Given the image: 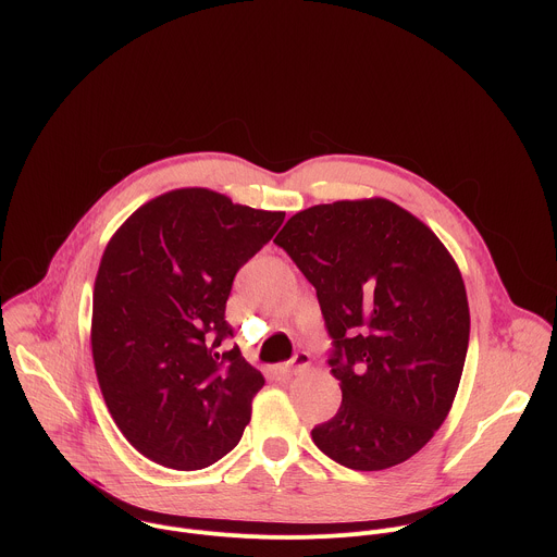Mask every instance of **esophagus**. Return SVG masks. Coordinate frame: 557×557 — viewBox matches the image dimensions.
Returning <instances> with one entry per match:
<instances>
[{
    "instance_id": "obj_1",
    "label": "esophagus",
    "mask_w": 557,
    "mask_h": 557,
    "mask_svg": "<svg viewBox=\"0 0 557 557\" xmlns=\"http://www.w3.org/2000/svg\"><path fill=\"white\" fill-rule=\"evenodd\" d=\"M308 366H310V355H308V352H297L290 361H286V363L282 366V372H284V374H297V372L306 370Z\"/></svg>"
}]
</instances>
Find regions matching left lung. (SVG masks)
Listing matches in <instances>:
<instances>
[{
    "label": "left lung",
    "instance_id": "8db88e82",
    "mask_svg": "<svg viewBox=\"0 0 557 557\" xmlns=\"http://www.w3.org/2000/svg\"><path fill=\"white\" fill-rule=\"evenodd\" d=\"M280 245L314 286L335 342L337 414L310 436L357 471L412 458L456 399L469 344L460 269L436 233L387 198L314 205Z\"/></svg>",
    "mask_w": 557,
    "mask_h": 557
}]
</instances>
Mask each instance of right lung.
I'll use <instances>...</instances> for the list:
<instances>
[{"label":"right lung","mask_w":557,"mask_h":557,"mask_svg":"<svg viewBox=\"0 0 557 557\" xmlns=\"http://www.w3.org/2000/svg\"><path fill=\"white\" fill-rule=\"evenodd\" d=\"M284 211L183 187L138 207L110 237L92 299L90 344L106 406L149 460L194 471L243 438L264 385L240 348L224 350L233 277Z\"/></svg>","instance_id":"add662e5"}]
</instances>
